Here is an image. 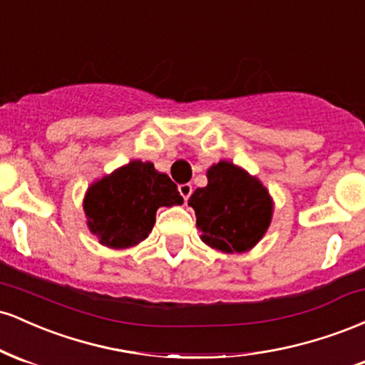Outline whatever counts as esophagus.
Returning a JSON list of instances; mask_svg holds the SVG:
<instances>
[{
	"instance_id": "34e87169",
	"label": "esophagus",
	"mask_w": 365,
	"mask_h": 365,
	"mask_svg": "<svg viewBox=\"0 0 365 365\" xmlns=\"http://www.w3.org/2000/svg\"><path fill=\"white\" fill-rule=\"evenodd\" d=\"M178 192H180V195L183 197V200L187 202L192 195V185L190 183H182V185H178Z\"/></svg>"
}]
</instances>
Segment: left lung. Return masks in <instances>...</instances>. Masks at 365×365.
<instances>
[{
  "label": "left lung",
  "instance_id": "left-lung-1",
  "mask_svg": "<svg viewBox=\"0 0 365 365\" xmlns=\"http://www.w3.org/2000/svg\"><path fill=\"white\" fill-rule=\"evenodd\" d=\"M207 187L188 199L202 240L221 252H245L269 226L273 204L257 178L228 161L207 170Z\"/></svg>",
  "mask_w": 365,
  "mask_h": 365
}]
</instances>
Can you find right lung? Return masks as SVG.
Wrapping results in <instances>:
<instances>
[{"label": "right lung", "instance_id": "right-lung-1", "mask_svg": "<svg viewBox=\"0 0 365 365\" xmlns=\"http://www.w3.org/2000/svg\"><path fill=\"white\" fill-rule=\"evenodd\" d=\"M183 197L153 163L132 161L96 182L83 200L89 230L103 245L127 249L144 240L161 206H180Z\"/></svg>", "mask_w": 365, "mask_h": 365}]
</instances>
